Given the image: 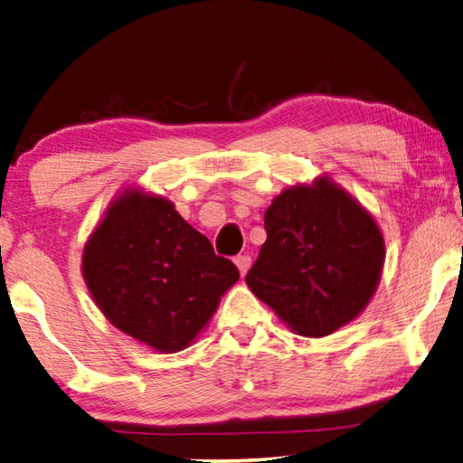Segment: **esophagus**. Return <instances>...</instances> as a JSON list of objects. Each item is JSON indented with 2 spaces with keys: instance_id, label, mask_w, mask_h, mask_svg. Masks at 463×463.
Returning <instances> with one entry per match:
<instances>
[{
  "instance_id": "1",
  "label": "esophagus",
  "mask_w": 463,
  "mask_h": 463,
  "mask_svg": "<svg viewBox=\"0 0 463 463\" xmlns=\"http://www.w3.org/2000/svg\"><path fill=\"white\" fill-rule=\"evenodd\" d=\"M234 264H237L241 276H245L247 270L251 268V258L250 255H237V258H234Z\"/></svg>"
}]
</instances>
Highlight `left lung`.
<instances>
[{
	"label": "left lung",
	"mask_w": 463,
	"mask_h": 463,
	"mask_svg": "<svg viewBox=\"0 0 463 463\" xmlns=\"http://www.w3.org/2000/svg\"><path fill=\"white\" fill-rule=\"evenodd\" d=\"M266 243L245 280L303 336H326L362 314L384 264V239L347 191L326 176L295 184L264 213Z\"/></svg>",
	"instance_id": "1"
}]
</instances>
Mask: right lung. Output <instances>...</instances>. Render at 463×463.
<instances>
[{
	"label": "right lung",
	"instance_id": "1",
	"mask_svg": "<svg viewBox=\"0 0 463 463\" xmlns=\"http://www.w3.org/2000/svg\"><path fill=\"white\" fill-rule=\"evenodd\" d=\"M82 276L116 328L160 354H176L205 328L239 270L213 253L175 203L127 189L89 237Z\"/></svg>",
	"mask_w": 463,
	"mask_h": 463
}]
</instances>
